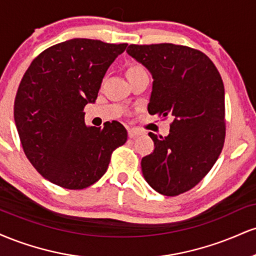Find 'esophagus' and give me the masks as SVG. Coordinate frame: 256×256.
Listing matches in <instances>:
<instances>
[{"label": "esophagus", "instance_id": "obj_1", "mask_svg": "<svg viewBox=\"0 0 256 256\" xmlns=\"http://www.w3.org/2000/svg\"><path fill=\"white\" fill-rule=\"evenodd\" d=\"M128 137L130 138H134L136 136H138V134H142V132H140V130H137V128H128Z\"/></svg>", "mask_w": 256, "mask_h": 256}]
</instances>
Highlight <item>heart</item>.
<instances>
[{
  "mask_svg": "<svg viewBox=\"0 0 256 256\" xmlns=\"http://www.w3.org/2000/svg\"><path fill=\"white\" fill-rule=\"evenodd\" d=\"M140 73H146L144 66H142L140 64H131L130 66L128 67V70H126V74H128V78L132 77V76L140 74Z\"/></svg>",
  "mask_w": 256,
  "mask_h": 256,
  "instance_id": "b5f03b06",
  "label": "heart"
}]
</instances>
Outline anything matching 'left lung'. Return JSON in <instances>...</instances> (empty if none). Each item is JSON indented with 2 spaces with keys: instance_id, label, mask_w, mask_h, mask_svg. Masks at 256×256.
<instances>
[{
  "instance_id": "1",
  "label": "left lung",
  "mask_w": 256,
  "mask_h": 256,
  "mask_svg": "<svg viewBox=\"0 0 256 256\" xmlns=\"http://www.w3.org/2000/svg\"><path fill=\"white\" fill-rule=\"evenodd\" d=\"M128 54L152 73L148 112L171 118L170 134L154 140L142 172L155 192L177 196L210 171L225 140V90L220 73L202 52L172 43L131 44Z\"/></svg>"
}]
</instances>
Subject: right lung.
<instances>
[{
	"label": "right lung",
	"instance_id": "1",
	"mask_svg": "<svg viewBox=\"0 0 256 256\" xmlns=\"http://www.w3.org/2000/svg\"><path fill=\"white\" fill-rule=\"evenodd\" d=\"M126 46L74 38L46 49L25 72L14 120L28 161L52 183L71 190L90 186L128 140L119 122L86 126L83 112L96 101L108 67Z\"/></svg>",
	"mask_w": 256,
	"mask_h": 256
}]
</instances>
